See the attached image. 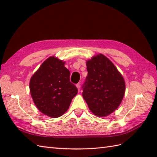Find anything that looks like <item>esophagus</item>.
I'll return each instance as SVG.
<instances>
[{
  "mask_svg": "<svg viewBox=\"0 0 157 157\" xmlns=\"http://www.w3.org/2000/svg\"><path fill=\"white\" fill-rule=\"evenodd\" d=\"M76 86H77V88H78V90H79V91L80 90V84H76Z\"/></svg>",
  "mask_w": 157,
  "mask_h": 157,
  "instance_id": "34e87169",
  "label": "esophagus"
}]
</instances>
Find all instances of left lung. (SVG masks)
<instances>
[{"instance_id": "obj_1", "label": "left lung", "mask_w": 157, "mask_h": 157, "mask_svg": "<svg viewBox=\"0 0 157 157\" xmlns=\"http://www.w3.org/2000/svg\"><path fill=\"white\" fill-rule=\"evenodd\" d=\"M88 75L82 86L83 97L98 117L111 114L118 108L125 94L124 79L117 69L103 55L86 62Z\"/></svg>"}]
</instances>
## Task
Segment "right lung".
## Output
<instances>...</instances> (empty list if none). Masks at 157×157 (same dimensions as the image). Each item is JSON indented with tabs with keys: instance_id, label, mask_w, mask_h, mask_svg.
Instances as JSON below:
<instances>
[{
	"instance_id": "add662e5",
	"label": "right lung",
	"mask_w": 157,
	"mask_h": 157,
	"mask_svg": "<svg viewBox=\"0 0 157 157\" xmlns=\"http://www.w3.org/2000/svg\"><path fill=\"white\" fill-rule=\"evenodd\" d=\"M65 62L51 56L42 63L30 79L29 89L36 106L51 117H61L67 111L78 88L70 82Z\"/></svg>"
}]
</instances>
